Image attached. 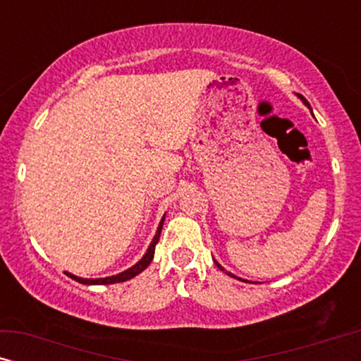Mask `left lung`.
Segmentation results:
<instances>
[{
	"label": "left lung",
	"mask_w": 361,
	"mask_h": 361,
	"mask_svg": "<svg viewBox=\"0 0 361 361\" xmlns=\"http://www.w3.org/2000/svg\"><path fill=\"white\" fill-rule=\"evenodd\" d=\"M298 97L300 98V100H302V103H304V105H305V106H309V108H310V105H309V102H307V100H305V98H304L302 95H298ZM215 264H216V266H219V268H220L221 271H225L224 268H221V266H220L219 263H216V261H215ZM226 274H230V276H231V278H236V276H233V274H231V273H226Z\"/></svg>",
	"instance_id": "left-lung-1"
}]
</instances>
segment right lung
Here are the masks:
<instances>
[{
    "label": "right lung",
    "instance_id": "1",
    "mask_svg": "<svg viewBox=\"0 0 361 361\" xmlns=\"http://www.w3.org/2000/svg\"><path fill=\"white\" fill-rule=\"evenodd\" d=\"M162 224H164V216H162L161 224H159V226H157V231H156L154 238H152L151 245H149V248H147V251H146V253H145V256H142V258H141L140 261H137V263H136L135 266H131L130 269L123 271V273L116 274V276H108V278H98V279H87V278H78V276H75V274H71V273H66V274L68 276V278L75 279L77 283L88 284V286H92V284H115V283H123V281H128V279L135 278V276L140 274L141 271H145V269L147 268V266L151 264L152 258H154V248H156L157 241H159L161 230H162Z\"/></svg>",
    "mask_w": 361,
    "mask_h": 361
}]
</instances>
